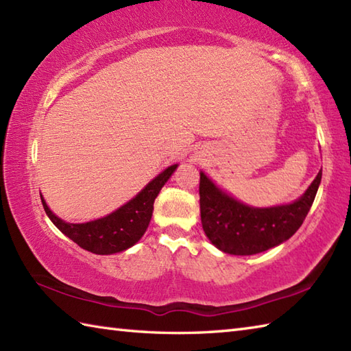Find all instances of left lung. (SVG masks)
Wrapping results in <instances>:
<instances>
[{"mask_svg": "<svg viewBox=\"0 0 351 351\" xmlns=\"http://www.w3.org/2000/svg\"><path fill=\"white\" fill-rule=\"evenodd\" d=\"M322 171L295 202L273 208H250L219 190L200 173V219L210 241L230 255H255L293 237L311 210Z\"/></svg>", "mask_w": 351, "mask_h": 351, "instance_id": "left-lung-1", "label": "left lung"}]
</instances>
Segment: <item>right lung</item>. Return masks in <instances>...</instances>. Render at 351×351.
Instances as JSON below:
<instances>
[{"mask_svg":"<svg viewBox=\"0 0 351 351\" xmlns=\"http://www.w3.org/2000/svg\"><path fill=\"white\" fill-rule=\"evenodd\" d=\"M178 164H173L161 171L136 197L107 217L81 223V225L66 223L51 213L42 197L43 210L51 221L81 249L96 253V255H111V253L122 252L136 244L146 232L152 217L154 200Z\"/></svg>","mask_w":351,"mask_h":351,"instance_id":"obj_1","label":"right lung"}]
</instances>
